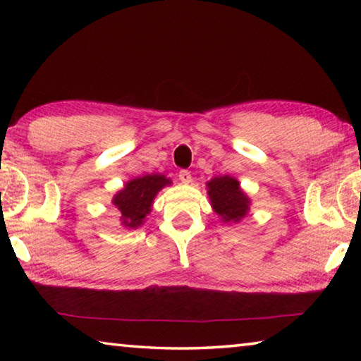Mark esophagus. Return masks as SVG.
<instances>
[{
	"mask_svg": "<svg viewBox=\"0 0 361 361\" xmlns=\"http://www.w3.org/2000/svg\"><path fill=\"white\" fill-rule=\"evenodd\" d=\"M178 178H180L181 183H186V185H188V183H191L192 176H191V172H189V170L183 169V170H180V172H178Z\"/></svg>",
	"mask_w": 361,
	"mask_h": 361,
	"instance_id": "34e87169",
	"label": "esophagus"
}]
</instances>
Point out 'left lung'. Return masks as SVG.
Wrapping results in <instances>:
<instances>
[{"instance_id":"obj_1","label":"left lung","mask_w":361,"mask_h":361,"mask_svg":"<svg viewBox=\"0 0 361 361\" xmlns=\"http://www.w3.org/2000/svg\"><path fill=\"white\" fill-rule=\"evenodd\" d=\"M215 212L224 221H240L247 215L250 200L242 192L239 181L231 176H216L207 183Z\"/></svg>"}]
</instances>
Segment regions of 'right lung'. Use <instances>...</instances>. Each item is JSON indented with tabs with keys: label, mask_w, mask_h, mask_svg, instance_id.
I'll return each instance as SVG.
<instances>
[{
	"label": "right lung",
	"mask_w": 361,
	"mask_h": 361,
	"mask_svg": "<svg viewBox=\"0 0 361 361\" xmlns=\"http://www.w3.org/2000/svg\"><path fill=\"white\" fill-rule=\"evenodd\" d=\"M166 185H170V180L164 175H145L127 183L113 199V204L121 212L122 224L130 229L143 224L145 216L151 210L152 199Z\"/></svg>",
	"instance_id": "1"
}]
</instances>
